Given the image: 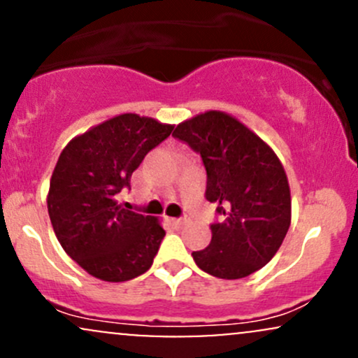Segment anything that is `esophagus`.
Returning <instances> with one entry per match:
<instances>
[{
  "label": "esophagus",
  "instance_id": "34e87169",
  "mask_svg": "<svg viewBox=\"0 0 358 358\" xmlns=\"http://www.w3.org/2000/svg\"><path fill=\"white\" fill-rule=\"evenodd\" d=\"M188 222H190V219H188V217H182V219H171V224H173L176 229L183 227V225H187Z\"/></svg>",
  "mask_w": 358,
  "mask_h": 358
}]
</instances>
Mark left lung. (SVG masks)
Here are the masks:
<instances>
[{
  "label": "left lung",
  "mask_w": 358,
  "mask_h": 358,
  "mask_svg": "<svg viewBox=\"0 0 358 358\" xmlns=\"http://www.w3.org/2000/svg\"><path fill=\"white\" fill-rule=\"evenodd\" d=\"M173 136L202 156L208 202L220 222L208 248L192 252L200 269L241 279L266 266L291 224V193L281 162L248 126L220 110L180 122Z\"/></svg>",
  "instance_id": "1"
}]
</instances>
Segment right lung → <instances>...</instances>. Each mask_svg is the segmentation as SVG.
<instances>
[{"label":"right lung","mask_w":358,"mask_h":358,"mask_svg":"<svg viewBox=\"0 0 358 358\" xmlns=\"http://www.w3.org/2000/svg\"><path fill=\"white\" fill-rule=\"evenodd\" d=\"M173 126L121 114L94 126L64 148L52 173L47 205L65 252L90 276L129 281L153 264L165 231L156 217L124 208L117 193L145 156Z\"/></svg>","instance_id":"add662e5"}]
</instances>
